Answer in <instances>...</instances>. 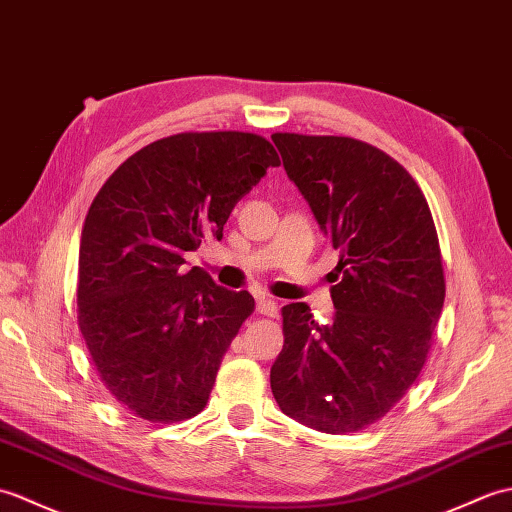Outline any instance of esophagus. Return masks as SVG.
Instances as JSON below:
<instances>
[{"mask_svg": "<svg viewBox=\"0 0 512 512\" xmlns=\"http://www.w3.org/2000/svg\"><path fill=\"white\" fill-rule=\"evenodd\" d=\"M256 311L263 313V315H269V317H276L278 315V302L271 300V298H265V295H260V298L256 300Z\"/></svg>", "mask_w": 512, "mask_h": 512, "instance_id": "esophagus-1", "label": "esophagus"}]
</instances>
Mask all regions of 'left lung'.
I'll list each match as a JSON object with an SVG mask.
<instances>
[{"mask_svg":"<svg viewBox=\"0 0 512 512\" xmlns=\"http://www.w3.org/2000/svg\"><path fill=\"white\" fill-rule=\"evenodd\" d=\"M287 177L339 249L335 315L282 309L271 392L298 423L346 434L388 414L425 366L445 304L434 219L410 173L377 146L337 135H271Z\"/></svg>","mask_w":512,"mask_h":512,"instance_id":"obj_1","label":"left lung"}]
</instances>
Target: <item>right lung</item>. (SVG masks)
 Listing matches in <instances>:
<instances>
[{
    "instance_id": "1",
    "label": "right lung",
    "mask_w": 512,
    "mask_h": 512,
    "mask_svg": "<svg viewBox=\"0 0 512 512\" xmlns=\"http://www.w3.org/2000/svg\"><path fill=\"white\" fill-rule=\"evenodd\" d=\"M280 166L265 138L179 133L131 155L89 208L78 249V326L124 410L177 423L208 403L225 350L254 311L186 252L223 238L234 206Z\"/></svg>"
}]
</instances>
